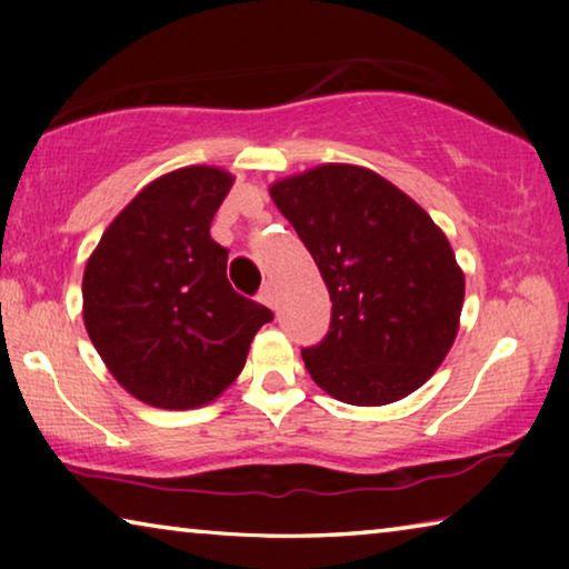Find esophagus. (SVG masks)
<instances>
[{"label": "esophagus", "instance_id": "1", "mask_svg": "<svg viewBox=\"0 0 569 569\" xmlns=\"http://www.w3.org/2000/svg\"><path fill=\"white\" fill-rule=\"evenodd\" d=\"M261 303H266L268 308H276V291H273V283H266L263 288H261Z\"/></svg>", "mask_w": 569, "mask_h": 569}]
</instances>
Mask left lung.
<instances>
[{
	"label": "left lung",
	"instance_id": "obj_1",
	"mask_svg": "<svg viewBox=\"0 0 569 569\" xmlns=\"http://www.w3.org/2000/svg\"><path fill=\"white\" fill-rule=\"evenodd\" d=\"M271 198L333 301L331 331L303 349L311 379L353 407L423 387L457 339L465 303L445 230L379 172L346 162L276 180Z\"/></svg>",
	"mask_w": 569,
	"mask_h": 569
}]
</instances>
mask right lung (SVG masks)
Here are the masks:
<instances>
[{
  "instance_id": "right-lung-1",
  "label": "right lung",
  "mask_w": 569,
  "mask_h": 569,
  "mask_svg": "<svg viewBox=\"0 0 569 569\" xmlns=\"http://www.w3.org/2000/svg\"><path fill=\"white\" fill-rule=\"evenodd\" d=\"M216 166H188L148 182L92 250L82 319L120 387L156 409H196L243 371L250 341L273 321L228 283V250L210 238L233 188Z\"/></svg>"
}]
</instances>
